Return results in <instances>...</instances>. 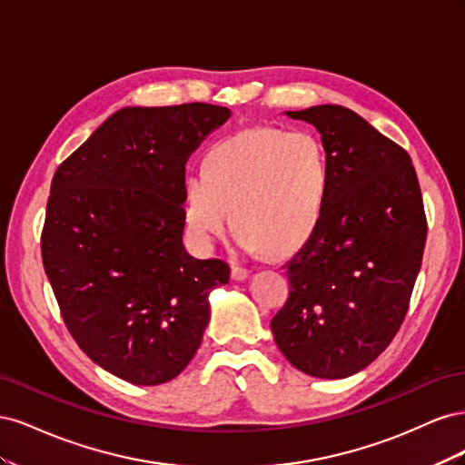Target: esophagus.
I'll return each instance as SVG.
<instances>
[{
    "label": "esophagus",
    "mask_w": 465,
    "mask_h": 465,
    "mask_svg": "<svg viewBox=\"0 0 465 465\" xmlns=\"http://www.w3.org/2000/svg\"><path fill=\"white\" fill-rule=\"evenodd\" d=\"M250 275V272L242 265H232V279L234 281H244Z\"/></svg>",
    "instance_id": "34e87169"
}]
</instances>
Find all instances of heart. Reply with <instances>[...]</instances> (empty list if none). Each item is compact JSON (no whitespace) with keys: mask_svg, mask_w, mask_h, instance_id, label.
<instances>
[{"mask_svg":"<svg viewBox=\"0 0 465 465\" xmlns=\"http://www.w3.org/2000/svg\"><path fill=\"white\" fill-rule=\"evenodd\" d=\"M203 174L182 186L184 224L192 241L213 250L229 227L236 242L258 254L285 256L318 227L328 198L330 168L322 143L311 134L256 128L209 147Z\"/></svg>","mask_w":465,"mask_h":465,"instance_id":"1","label":"heart"}]
</instances>
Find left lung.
Listing matches in <instances>:
<instances>
[{
	"label": "left lung",
	"instance_id": "8db88e82",
	"mask_svg": "<svg viewBox=\"0 0 465 465\" xmlns=\"http://www.w3.org/2000/svg\"><path fill=\"white\" fill-rule=\"evenodd\" d=\"M312 124L330 168L318 227L285 263L289 297L272 320L281 353L316 378H347L390 345L423 262L427 219L410 154L357 112H285Z\"/></svg>",
	"mask_w": 465,
	"mask_h": 465
}]
</instances>
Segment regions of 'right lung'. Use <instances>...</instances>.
<instances>
[{"label": "right lung", "instance_id": "add662e5", "mask_svg": "<svg viewBox=\"0 0 465 465\" xmlns=\"http://www.w3.org/2000/svg\"><path fill=\"white\" fill-rule=\"evenodd\" d=\"M231 110L203 103L114 112L54 174L42 262L83 353L137 386L176 378L209 323L221 260L190 256L186 161Z\"/></svg>", "mask_w": 465, "mask_h": 465}]
</instances>
